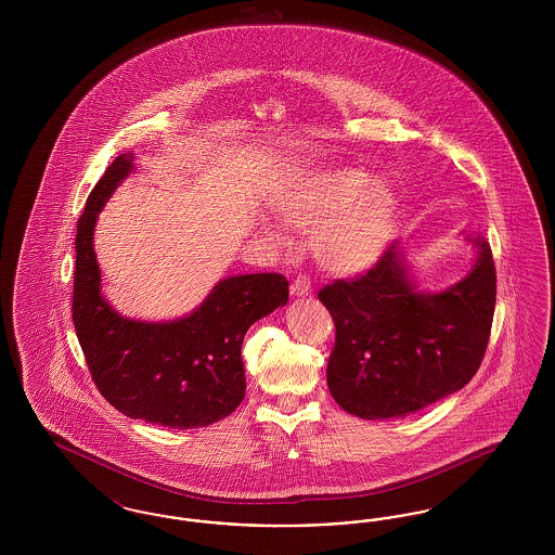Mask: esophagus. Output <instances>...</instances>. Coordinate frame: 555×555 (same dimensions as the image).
<instances>
[{
  "instance_id": "obj_1",
  "label": "esophagus",
  "mask_w": 555,
  "mask_h": 555,
  "mask_svg": "<svg viewBox=\"0 0 555 555\" xmlns=\"http://www.w3.org/2000/svg\"><path fill=\"white\" fill-rule=\"evenodd\" d=\"M312 293V285H310V279L306 274H299L293 285H291V295L293 297H308Z\"/></svg>"
}]
</instances>
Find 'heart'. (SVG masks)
<instances>
[{
  "mask_svg": "<svg viewBox=\"0 0 555 555\" xmlns=\"http://www.w3.org/2000/svg\"><path fill=\"white\" fill-rule=\"evenodd\" d=\"M285 222L314 231V254L328 272L353 279L366 274L396 237L399 199L385 183H372L362 168H331L304 179L279 197ZM270 237L281 235L266 229Z\"/></svg>",
  "mask_w": 555,
  "mask_h": 555,
  "instance_id": "1",
  "label": "heart"
}]
</instances>
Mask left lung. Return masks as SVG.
Masks as SVG:
<instances>
[{
  "label": "left lung",
  "instance_id": "obj_1",
  "mask_svg": "<svg viewBox=\"0 0 555 555\" xmlns=\"http://www.w3.org/2000/svg\"><path fill=\"white\" fill-rule=\"evenodd\" d=\"M468 241L475 264L448 289H418L396 245L366 274L320 289L337 331L326 383L345 412L403 418L475 376L491 335L498 279L487 238Z\"/></svg>",
  "mask_w": 555,
  "mask_h": 555
}]
</instances>
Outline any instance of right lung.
<instances>
[{
  "label": "right lung",
  "instance_id": "add662e5",
  "mask_svg": "<svg viewBox=\"0 0 555 555\" xmlns=\"http://www.w3.org/2000/svg\"><path fill=\"white\" fill-rule=\"evenodd\" d=\"M134 168L122 154L93 186L77 224L73 322L89 372L107 401L129 418L168 428L208 426L245 397L241 345L247 328L289 299L283 274H237L177 320L147 322L118 314L102 293L93 249L100 211Z\"/></svg>",
  "mask_w": 555,
  "mask_h": 555
}]
</instances>
